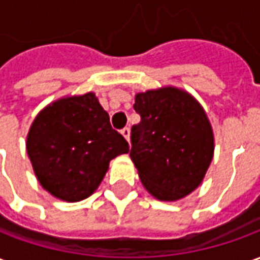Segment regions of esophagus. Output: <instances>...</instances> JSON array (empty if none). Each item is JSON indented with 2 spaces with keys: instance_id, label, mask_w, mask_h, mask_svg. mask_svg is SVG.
I'll return each mask as SVG.
<instances>
[{
  "instance_id": "obj_1",
  "label": "esophagus",
  "mask_w": 260,
  "mask_h": 260,
  "mask_svg": "<svg viewBox=\"0 0 260 260\" xmlns=\"http://www.w3.org/2000/svg\"><path fill=\"white\" fill-rule=\"evenodd\" d=\"M121 134H122V136H124L126 141L129 142V139H131V129H129V128H124V129L121 131Z\"/></svg>"
}]
</instances>
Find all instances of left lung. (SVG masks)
Instances as JSON below:
<instances>
[{
	"label": "left lung",
	"instance_id": "1",
	"mask_svg": "<svg viewBox=\"0 0 260 260\" xmlns=\"http://www.w3.org/2000/svg\"><path fill=\"white\" fill-rule=\"evenodd\" d=\"M141 122L132 126L129 156L153 198L177 202L203 182L214 154V135L202 104L175 86L135 94Z\"/></svg>",
	"mask_w": 260,
	"mask_h": 260
}]
</instances>
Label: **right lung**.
<instances>
[{
  "label": "right lung",
  "mask_w": 260,
  "mask_h": 260,
  "mask_svg": "<svg viewBox=\"0 0 260 260\" xmlns=\"http://www.w3.org/2000/svg\"><path fill=\"white\" fill-rule=\"evenodd\" d=\"M26 152L40 185L54 198L80 202L94 193L110 161L129 152L93 91L50 103L33 119Z\"/></svg>",
  "instance_id": "add662e5"
}]
</instances>
